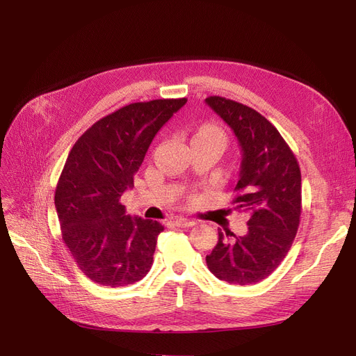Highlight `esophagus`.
Here are the masks:
<instances>
[{"label": "esophagus", "instance_id": "34e87169", "mask_svg": "<svg viewBox=\"0 0 356 356\" xmlns=\"http://www.w3.org/2000/svg\"><path fill=\"white\" fill-rule=\"evenodd\" d=\"M175 225H178V227H191V225H196L197 221L195 220H188V218H182V217H177L174 220Z\"/></svg>", "mask_w": 356, "mask_h": 356}]
</instances>
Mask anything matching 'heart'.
<instances>
[{
  "label": "heart",
  "instance_id": "obj_1",
  "mask_svg": "<svg viewBox=\"0 0 356 356\" xmlns=\"http://www.w3.org/2000/svg\"><path fill=\"white\" fill-rule=\"evenodd\" d=\"M195 138H207V139H215V141H220L224 147L225 143H227V136H225L222 129H220L218 126H213V124H207V126H202L199 131L196 132ZM193 138V139H195Z\"/></svg>",
  "mask_w": 356,
  "mask_h": 356
}]
</instances>
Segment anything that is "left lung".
<instances>
[{
	"instance_id": "1",
	"label": "left lung",
	"mask_w": 356,
	"mask_h": 356,
	"mask_svg": "<svg viewBox=\"0 0 356 356\" xmlns=\"http://www.w3.org/2000/svg\"><path fill=\"white\" fill-rule=\"evenodd\" d=\"M207 104L232 127L242 148L233 204L250 215L243 236L218 230L207 264L221 281L257 284L276 270L294 242L301 215L300 166L282 135L260 113L222 96H209Z\"/></svg>"
}]
</instances>
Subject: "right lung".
Here are the masks:
<instances>
[{
	"mask_svg": "<svg viewBox=\"0 0 356 356\" xmlns=\"http://www.w3.org/2000/svg\"><path fill=\"white\" fill-rule=\"evenodd\" d=\"M187 98L129 104L92 124L74 144L59 177L55 207L62 239L90 281L126 286L153 266L163 225L126 215L120 197L147 149Z\"/></svg>",
	"mask_w": 356,
	"mask_h": 356,
	"instance_id": "obj_1",
	"label": "right lung"
}]
</instances>
